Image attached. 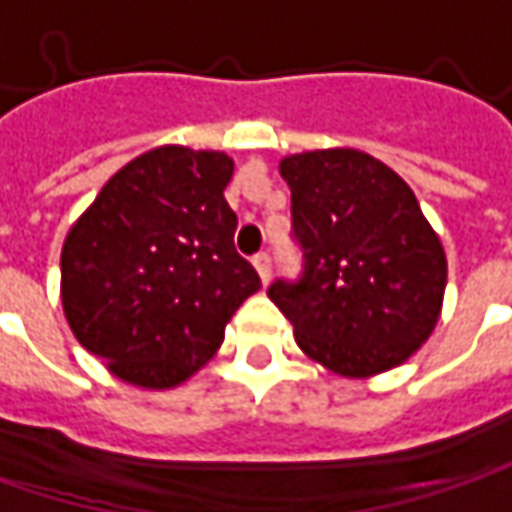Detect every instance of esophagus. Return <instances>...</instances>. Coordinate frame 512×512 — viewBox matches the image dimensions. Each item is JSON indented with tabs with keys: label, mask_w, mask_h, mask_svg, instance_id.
<instances>
[{
	"label": "esophagus",
	"mask_w": 512,
	"mask_h": 512,
	"mask_svg": "<svg viewBox=\"0 0 512 512\" xmlns=\"http://www.w3.org/2000/svg\"><path fill=\"white\" fill-rule=\"evenodd\" d=\"M253 268H256V273H259V279H262V282L268 285L270 270H273L270 253H256V256H253Z\"/></svg>",
	"instance_id": "1"
}]
</instances>
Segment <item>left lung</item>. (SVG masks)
<instances>
[{
  "label": "left lung",
  "instance_id": "1",
  "mask_svg": "<svg viewBox=\"0 0 512 512\" xmlns=\"http://www.w3.org/2000/svg\"><path fill=\"white\" fill-rule=\"evenodd\" d=\"M291 187L302 276L268 296L296 345L343 377L406 363L441 317L447 253L409 184L360 149H317L279 164Z\"/></svg>",
  "mask_w": 512,
  "mask_h": 512
}]
</instances>
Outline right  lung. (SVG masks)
Returning a JSON list of instances; mask_svg holds the SVG:
<instances>
[{"label":"right lung","instance_id":"1","mask_svg":"<svg viewBox=\"0 0 512 512\" xmlns=\"http://www.w3.org/2000/svg\"><path fill=\"white\" fill-rule=\"evenodd\" d=\"M230 178L233 158L224 152L158 146L117 169L68 230L60 256L65 320L123 383H184L262 288L233 244Z\"/></svg>","mask_w":512,"mask_h":512}]
</instances>
